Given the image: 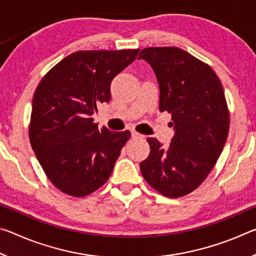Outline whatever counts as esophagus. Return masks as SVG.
Segmentation results:
<instances>
[{
    "label": "esophagus",
    "mask_w": 256,
    "mask_h": 256,
    "mask_svg": "<svg viewBox=\"0 0 256 256\" xmlns=\"http://www.w3.org/2000/svg\"><path fill=\"white\" fill-rule=\"evenodd\" d=\"M132 138H144V136H142V134H140V133H138L136 131H132Z\"/></svg>",
    "instance_id": "34e87169"
}]
</instances>
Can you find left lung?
Segmentation results:
<instances>
[{
	"mask_svg": "<svg viewBox=\"0 0 256 256\" xmlns=\"http://www.w3.org/2000/svg\"><path fill=\"white\" fill-rule=\"evenodd\" d=\"M144 58L157 76L159 110L172 115L175 136L167 149L148 138L150 154L140 164L148 184L176 198L200 186L218 160L229 131L224 88L211 66L178 47H146Z\"/></svg>",
	"mask_w": 256,
	"mask_h": 256,
	"instance_id": "obj_1",
	"label": "left lung"
}]
</instances>
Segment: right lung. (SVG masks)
Listing matches in <instances>:
<instances>
[{
	"label": "right lung",
	"mask_w": 256,
	"mask_h": 256,
	"mask_svg": "<svg viewBox=\"0 0 256 256\" xmlns=\"http://www.w3.org/2000/svg\"><path fill=\"white\" fill-rule=\"evenodd\" d=\"M140 50H79L46 73L32 98L30 144L42 170L68 196H89L106 183L130 131L98 130L92 114L110 100L114 78Z\"/></svg>",
	"instance_id": "1"
}]
</instances>
